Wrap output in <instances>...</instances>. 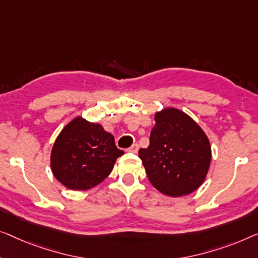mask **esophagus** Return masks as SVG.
Listing matches in <instances>:
<instances>
[{"label": "esophagus", "mask_w": 258, "mask_h": 258, "mask_svg": "<svg viewBox=\"0 0 258 258\" xmlns=\"http://www.w3.org/2000/svg\"><path fill=\"white\" fill-rule=\"evenodd\" d=\"M138 150H139V146H138V144H134V145H132V146L128 148L127 151L131 152V153H137Z\"/></svg>", "instance_id": "esophagus-1"}]
</instances>
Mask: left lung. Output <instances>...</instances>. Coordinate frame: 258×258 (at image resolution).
<instances>
[{
	"mask_svg": "<svg viewBox=\"0 0 258 258\" xmlns=\"http://www.w3.org/2000/svg\"><path fill=\"white\" fill-rule=\"evenodd\" d=\"M154 120L150 146L138 153L148 180L167 197L193 193L206 180L212 161L208 137L179 108H162L155 112Z\"/></svg>",
	"mask_w": 258,
	"mask_h": 258,
	"instance_id": "8db88e82",
	"label": "left lung"
}]
</instances>
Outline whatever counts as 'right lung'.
Instances as JSON below:
<instances>
[{
	"label": "right lung",
	"mask_w": 258,
	"mask_h": 258,
	"mask_svg": "<svg viewBox=\"0 0 258 258\" xmlns=\"http://www.w3.org/2000/svg\"><path fill=\"white\" fill-rule=\"evenodd\" d=\"M122 154L111 133L78 115L56 138L50 166L53 176L68 189L88 190L110 175Z\"/></svg>",
	"instance_id": "1"
}]
</instances>
